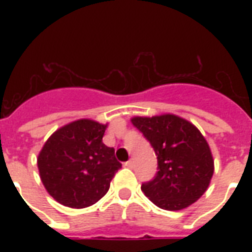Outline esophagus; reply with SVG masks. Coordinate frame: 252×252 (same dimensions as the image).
<instances>
[{"mask_svg": "<svg viewBox=\"0 0 252 252\" xmlns=\"http://www.w3.org/2000/svg\"><path fill=\"white\" fill-rule=\"evenodd\" d=\"M124 166H126V167H128V168H133L134 167L133 159H129V161H126V163H124Z\"/></svg>", "mask_w": 252, "mask_h": 252, "instance_id": "34e87169", "label": "esophagus"}]
</instances>
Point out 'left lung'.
Masks as SVG:
<instances>
[{"label": "left lung", "instance_id": "left-lung-1", "mask_svg": "<svg viewBox=\"0 0 252 252\" xmlns=\"http://www.w3.org/2000/svg\"><path fill=\"white\" fill-rule=\"evenodd\" d=\"M133 126L157 156V174L141 189L157 207L180 211L200 199L213 175L207 140L193 124L175 115L133 118Z\"/></svg>", "mask_w": 252, "mask_h": 252}]
</instances>
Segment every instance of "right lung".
I'll return each instance as SVG.
<instances>
[{
    "label": "right lung",
    "mask_w": 252,
    "mask_h": 252,
    "mask_svg": "<svg viewBox=\"0 0 252 252\" xmlns=\"http://www.w3.org/2000/svg\"><path fill=\"white\" fill-rule=\"evenodd\" d=\"M106 126L77 120L48 138L37 158L45 189L69 208H86L106 195L122 163L115 149L103 144Z\"/></svg>",
    "instance_id": "obj_1"
}]
</instances>
